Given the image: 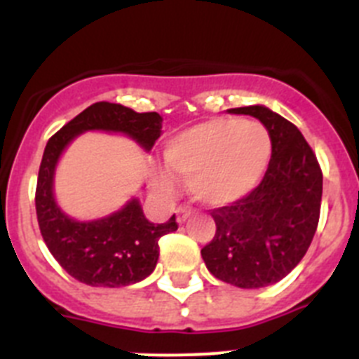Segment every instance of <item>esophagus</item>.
Segmentation results:
<instances>
[{
    "instance_id": "34e87169",
    "label": "esophagus",
    "mask_w": 359,
    "mask_h": 359,
    "mask_svg": "<svg viewBox=\"0 0 359 359\" xmlns=\"http://www.w3.org/2000/svg\"><path fill=\"white\" fill-rule=\"evenodd\" d=\"M175 212H177V222H179V224H184V222H186V219L193 215V209L182 205V208L177 209Z\"/></svg>"
}]
</instances>
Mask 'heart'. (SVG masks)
I'll list each match as a JSON object with an SVG mask.
<instances>
[{
    "mask_svg": "<svg viewBox=\"0 0 359 359\" xmlns=\"http://www.w3.org/2000/svg\"><path fill=\"white\" fill-rule=\"evenodd\" d=\"M272 151V135L259 121L215 118L173 135L164 147V163L189 182L193 198L222 208L259 186ZM156 184L164 191L173 186L166 173H157Z\"/></svg>",
    "mask_w": 359,
    "mask_h": 359,
    "instance_id": "heart-1",
    "label": "heart"
}]
</instances>
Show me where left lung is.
<instances>
[{
    "label": "left lung",
    "mask_w": 359,
    "mask_h": 359,
    "mask_svg": "<svg viewBox=\"0 0 359 359\" xmlns=\"http://www.w3.org/2000/svg\"><path fill=\"white\" fill-rule=\"evenodd\" d=\"M254 116L272 135L273 151L259 186L211 211L216 232L202 257L216 279L238 288L279 283L311 245L322 203V170L299 128L263 105L231 109Z\"/></svg>",
    "instance_id": "obj_1"
}]
</instances>
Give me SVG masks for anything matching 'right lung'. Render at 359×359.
<instances>
[{
	"instance_id": "obj_1",
	"label": "right lung",
	"mask_w": 359,
	"mask_h": 359,
	"mask_svg": "<svg viewBox=\"0 0 359 359\" xmlns=\"http://www.w3.org/2000/svg\"><path fill=\"white\" fill-rule=\"evenodd\" d=\"M157 112H135L119 103L98 102L53 134L44 148L35 189V211L43 240L60 266L89 286L119 288L150 276L159 259V238L179 229L175 215L166 224L144 218L137 200L95 222H76L53 198L55 166L64 148L86 130L121 132L151 150L161 135Z\"/></svg>"
}]
</instances>
